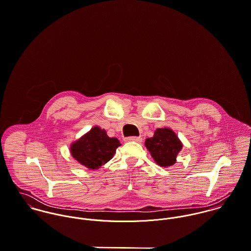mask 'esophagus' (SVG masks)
<instances>
[{
    "instance_id": "1",
    "label": "esophagus",
    "mask_w": 251,
    "mask_h": 251,
    "mask_svg": "<svg viewBox=\"0 0 251 251\" xmlns=\"http://www.w3.org/2000/svg\"><path fill=\"white\" fill-rule=\"evenodd\" d=\"M126 141L127 142H142V138L141 137H136V136H132V137H127L126 138Z\"/></svg>"
}]
</instances>
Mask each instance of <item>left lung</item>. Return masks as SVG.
<instances>
[{
    "instance_id": "8db88e82",
    "label": "left lung",
    "mask_w": 251,
    "mask_h": 251,
    "mask_svg": "<svg viewBox=\"0 0 251 251\" xmlns=\"http://www.w3.org/2000/svg\"><path fill=\"white\" fill-rule=\"evenodd\" d=\"M145 146L160 167L174 165L177 161V155L182 149L179 137L169 127L155 129L153 136L146 139Z\"/></svg>"
}]
</instances>
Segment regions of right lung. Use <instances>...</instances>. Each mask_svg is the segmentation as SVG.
<instances>
[{"mask_svg":"<svg viewBox=\"0 0 251 251\" xmlns=\"http://www.w3.org/2000/svg\"><path fill=\"white\" fill-rule=\"evenodd\" d=\"M122 144L116 137H109L105 129L96 126L71 145L72 157L81 165L91 169H99L116 153Z\"/></svg>","mask_w":251,"mask_h":251,"instance_id":"1","label":"right lung"}]
</instances>
